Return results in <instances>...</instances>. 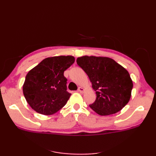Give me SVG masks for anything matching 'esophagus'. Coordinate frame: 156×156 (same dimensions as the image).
I'll return each mask as SVG.
<instances>
[{
    "mask_svg": "<svg viewBox=\"0 0 156 156\" xmlns=\"http://www.w3.org/2000/svg\"><path fill=\"white\" fill-rule=\"evenodd\" d=\"M84 91V88L82 87H79L78 89V92H83Z\"/></svg>",
    "mask_w": 156,
    "mask_h": 156,
    "instance_id": "obj_1",
    "label": "esophagus"
}]
</instances>
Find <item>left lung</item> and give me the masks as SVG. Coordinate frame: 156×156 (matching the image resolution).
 Wrapping results in <instances>:
<instances>
[{
  "instance_id": "left-lung-1",
  "label": "left lung",
  "mask_w": 156,
  "mask_h": 156,
  "mask_svg": "<svg viewBox=\"0 0 156 156\" xmlns=\"http://www.w3.org/2000/svg\"><path fill=\"white\" fill-rule=\"evenodd\" d=\"M87 73L97 94L89 105L99 115H110L120 111L131 96L133 82L128 71L108 57L84 55L76 59Z\"/></svg>"
}]
</instances>
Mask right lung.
Listing matches in <instances>:
<instances>
[{
	"label": "right lung",
	"instance_id": "add662e5",
	"mask_svg": "<svg viewBox=\"0 0 156 156\" xmlns=\"http://www.w3.org/2000/svg\"><path fill=\"white\" fill-rule=\"evenodd\" d=\"M74 61L72 55L47 58L27 73L23 92L35 111L51 115L64 107L71 94L66 90L67 79L64 72Z\"/></svg>",
	"mask_w": 156,
	"mask_h": 156
}]
</instances>
